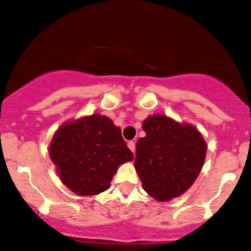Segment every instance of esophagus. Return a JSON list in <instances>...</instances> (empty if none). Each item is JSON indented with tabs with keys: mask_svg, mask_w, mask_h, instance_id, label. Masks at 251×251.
<instances>
[{
	"mask_svg": "<svg viewBox=\"0 0 251 251\" xmlns=\"http://www.w3.org/2000/svg\"><path fill=\"white\" fill-rule=\"evenodd\" d=\"M128 147L130 149V151L135 154V143L134 141H129L128 143Z\"/></svg>",
	"mask_w": 251,
	"mask_h": 251,
	"instance_id": "34e87169",
	"label": "esophagus"
}]
</instances>
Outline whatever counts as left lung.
<instances>
[{
  "mask_svg": "<svg viewBox=\"0 0 251 251\" xmlns=\"http://www.w3.org/2000/svg\"><path fill=\"white\" fill-rule=\"evenodd\" d=\"M143 129L146 136L136 143L134 165L144 190L161 202L179 197L202 170L206 152L202 134L164 115L147 117Z\"/></svg>",
  "mask_w": 251,
  "mask_h": 251,
  "instance_id": "8db88e82",
  "label": "left lung"
}]
</instances>
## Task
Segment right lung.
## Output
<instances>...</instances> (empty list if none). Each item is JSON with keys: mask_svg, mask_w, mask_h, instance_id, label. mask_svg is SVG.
Masks as SVG:
<instances>
[{"mask_svg": "<svg viewBox=\"0 0 251 251\" xmlns=\"http://www.w3.org/2000/svg\"><path fill=\"white\" fill-rule=\"evenodd\" d=\"M49 156L64 185L78 196L106 191L118 167L134 159L120 126L98 113L61 126L51 139Z\"/></svg>", "mask_w": 251, "mask_h": 251, "instance_id": "1", "label": "right lung"}]
</instances>
